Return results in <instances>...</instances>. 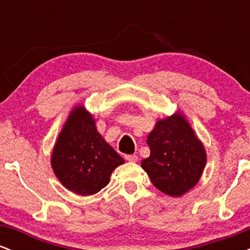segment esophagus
<instances>
[{"label":"esophagus","mask_w":250,"mask_h":250,"mask_svg":"<svg viewBox=\"0 0 250 250\" xmlns=\"http://www.w3.org/2000/svg\"><path fill=\"white\" fill-rule=\"evenodd\" d=\"M125 159L129 162H136L137 161L136 155H125Z\"/></svg>","instance_id":"34e87169"}]
</instances>
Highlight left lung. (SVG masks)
<instances>
[{
    "mask_svg": "<svg viewBox=\"0 0 250 250\" xmlns=\"http://www.w3.org/2000/svg\"><path fill=\"white\" fill-rule=\"evenodd\" d=\"M147 145L150 156L141 166L159 190L181 196L199 182L207 157L185 117L175 114L157 122L148 135Z\"/></svg>",
    "mask_w": 250,
    "mask_h": 250,
    "instance_id": "obj_1",
    "label": "left lung"
}]
</instances>
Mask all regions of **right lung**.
Segmentation results:
<instances>
[{
	"label": "right lung",
	"mask_w": 250,
	"mask_h": 250,
	"mask_svg": "<svg viewBox=\"0 0 250 250\" xmlns=\"http://www.w3.org/2000/svg\"><path fill=\"white\" fill-rule=\"evenodd\" d=\"M125 160L103 140L84 108L76 107L60 133L51 155L54 173L65 188L79 195L99 193Z\"/></svg>",
	"instance_id": "right-lung-1"
}]
</instances>
